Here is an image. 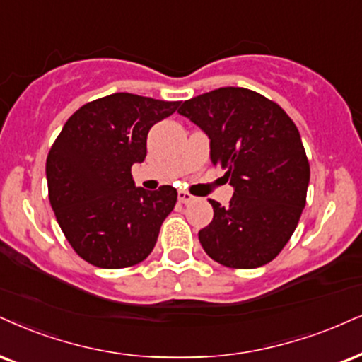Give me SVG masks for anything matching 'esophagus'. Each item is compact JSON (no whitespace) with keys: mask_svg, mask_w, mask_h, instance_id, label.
I'll return each mask as SVG.
<instances>
[{"mask_svg":"<svg viewBox=\"0 0 362 362\" xmlns=\"http://www.w3.org/2000/svg\"><path fill=\"white\" fill-rule=\"evenodd\" d=\"M193 199H194V196L191 194V193H188V191H185V189L177 191V202H180V203L188 204V203L193 202Z\"/></svg>","mask_w":362,"mask_h":362,"instance_id":"esophagus-1","label":"esophagus"}]
</instances>
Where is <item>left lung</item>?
I'll list each match as a JSON object with an SVG mask.
<instances>
[{
  "label": "left lung",
  "mask_w": 362,
  "mask_h": 362,
  "mask_svg": "<svg viewBox=\"0 0 362 362\" xmlns=\"http://www.w3.org/2000/svg\"><path fill=\"white\" fill-rule=\"evenodd\" d=\"M177 112L208 134L211 164L235 188L228 206L209 199L215 216L198 233L204 252L230 269L272 262L297 228L310 180L293 120L274 100L242 87L202 93Z\"/></svg>",
  "instance_id": "left-lung-1"
}]
</instances>
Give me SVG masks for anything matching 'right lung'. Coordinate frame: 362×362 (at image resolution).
Wrapping results in <instances>:
<instances>
[{
  "instance_id": "1",
  "label": "right lung",
  "mask_w": 362,
  "mask_h": 362,
  "mask_svg": "<svg viewBox=\"0 0 362 362\" xmlns=\"http://www.w3.org/2000/svg\"><path fill=\"white\" fill-rule=\"evenodd\" d=\"M181 102L117 92L70 115L47 158L48 198L75 253L99 269H127L153 252L177 193L136 188L147 132Z\"/></svg>"
}]
</instances>
